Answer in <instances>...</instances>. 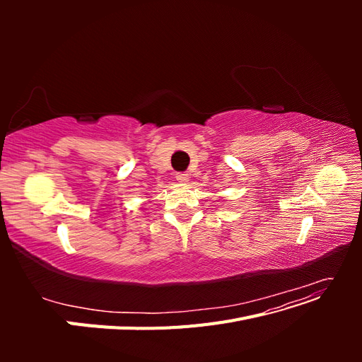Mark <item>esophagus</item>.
I'll use <instances>...</instances> for the list:
<instances>
[{
	"mask_svg": "<svg viewBox=\"0 0 362 362\" xmlns=\"http://www.w3.org/2000/svg\"><path fill=\"white\" fill-rule=\"evenodd\" d=\"M175 178H177V181H178V182L185 184V182L189 181V173H185V172H178V173H177V177H175Z\"/></svg>",
	"mask_w": 362,
	"mask_h": 362,
	"instance_id": "34e87169",
	"label": "esophagus"
}]
</instances>
